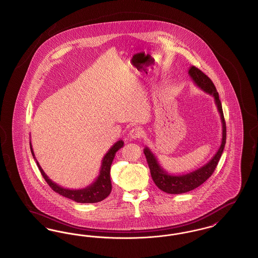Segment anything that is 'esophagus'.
<instances>
[{
    "mask_svg": "<svg viewBox=\"0 0 258 258\" xmlns=\"http://www.w3.org/2000/svg\"><path fill=\"white\" fill-rule=\"evenodd\" d=\"M128 135H130V137H131L132 139H137V138H140V137L142 136L143 132H142V130H141L140 127L135 126L133 130H131V132H130Z\"/></svg>",
    "mask_w": 258,
    "mask_h": 258,
    "instance_id": "1",
    "label": "esophagus"
}]
</instances>
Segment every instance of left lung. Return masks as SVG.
Returning <instances> with one entry per match:
<instances>
[{
	"label": "left lung",
	"instance_id": "8db88e82",
	"mask_svg": "<svg viewBox=\"0 0 258 258\" xmlns=\"http://www.w3.org/2000/svg\"><path fill=\"white\" fill-rule=\"evenodd\" d=\"M188 74L191 77L192 81L198 88H200L202 91L212 96L215 99V103L217 105L218 111L221 115V121L222 123V138H221V144L218 152L215 154V156L209 160L208 163L203 165L202 167L198 168L195 171L189 172L186 174L182 175H172L163 169L157 159V157L153 154V152L148 147L144 149V154L147 160L148 165L151 172V176L155 184L161 189L162 191L170 195H180L184 194L187 191H190L200 184H203L209 177L214 173L219 160L221 159V154L223 152V149L226 142V125L223 117L222 106H221V100L219 97V93L217 92V89L212 82V80L204 73H202L199 69L196 67H190L188 70Z\"/></svg>",
	"mask_w": 258,
	"mask_h": 258
}]
</instances>
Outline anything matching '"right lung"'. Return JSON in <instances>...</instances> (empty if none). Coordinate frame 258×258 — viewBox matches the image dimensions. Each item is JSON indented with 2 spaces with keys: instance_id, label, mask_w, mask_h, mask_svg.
I'll list each match as a JSON object with an SVG mask.
<instances>
[{
  "instance_id": "obj_1",
  "label": "right lung",
  "mask_w": 258,
  "mask_h": 258,
  "mask_svg": "<svg viewBox=\"0 0 258 258\" xmlns=\"http://www.w3.org/2000/svg\"><path fill=\"white\" fill-rule=\"evenodd\" d=\"M123 146V140H119L108 150V152L104 155L103 159L101 160V165H100V170H99L98 178L96 179V181L93 184L88 185L84 188H81V189H70V188H64L61 185L54 183L52 180H50L48 176L44 173L43 169L40 167L39 163L36 160L32 144L30 142L32 155L37 161V167L41 173L42 177L46 181V183L49 184L50 187L55 192L61 195L62 197L70 198L77 203H97V202L105 199L110 195L111 189H112L110 180L111 164L115 158L117 151L120 150Z\"/></svg>"
}]
</instances>
